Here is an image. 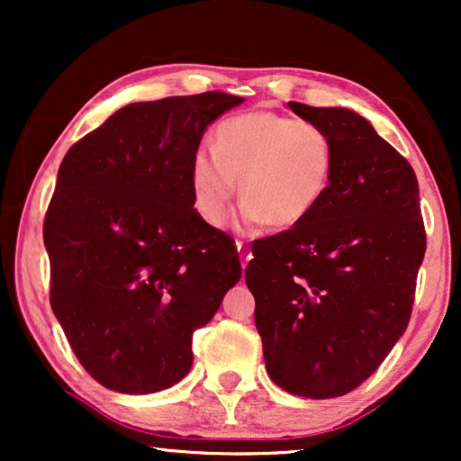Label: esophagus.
Wrapping results in <instances>:
<instances>
[{
  "mask_svg": "<svg viewBox=\"0 0 461 461\" xmlns=\"http://www.w3.org/2000/svg\"><path fill=\"white\" fill-rule=\"evenodd\" d=\"M237 245V251H239V258H241V267L245 268L248 267V262L251 260V248H249V243L248 241H237L235 243Z\"/></svg>",
  "mask_w": 461,
  "mask_h": 461,
  "instance_id": "esophagus-1",
  "label": "esophagus"
}]
</instances>
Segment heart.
<instances>
[{
    "mask_svg": "<svg viewBox=\"0 0 461 461\" xmlns=\"http://www.w3.org/2000/svg\"><path fill=\"white\" fill-rule=\"evenodd\" d=\"M333 172L336 147L321 125L273 111H245L213 128L212 153L194 150L188 185L207 224L226 222L239 182L245 222L289 229L321 205Z\"/></svg>",
    "mask_w": 461,
    "mask_h": 461,
    "instance_id": "1",
    "label": "heart"
}]
</instances>
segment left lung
<instances>
[{"mask_svg":"<svg viewBox=\"0 0 461 461\" xmlns=\"http://www.w3.org/2000/svg\"><path fill=\"white\" fill-rule=\"evenodd\" d=\"M289 109L331 136L336 172L304 222L254 243L245 283L270 380L333 399L380 367L411 319L426 251L420 188L405 157L355 111Z\"/></svg>","mask_w":461,"mask_h":461,"instance_id":"left-lung-1","label":"left lung"}]
</instances>
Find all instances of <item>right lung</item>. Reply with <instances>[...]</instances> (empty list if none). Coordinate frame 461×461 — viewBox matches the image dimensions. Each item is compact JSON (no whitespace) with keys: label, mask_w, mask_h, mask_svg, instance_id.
I'll list each match as a JSON object with an SVG mask.
<instances>
[{"label":"right lung","mask_w":461,"mask_h":461,"mask_svg":"<svg viewBox=\"0 0 461 461\" xmlns=\"http://www.w3.org/2000/svg\"><path fill=\"white\" fill-rule=\"evenodd\" d=\"M241 96L203 92L119 109L60 163L43 220L50 304L104 388L150 394L193 365V331L241 279L235 241L193 207L188 167Z\"/></svg>","instance_id":"obj_1"}]
</instances>
